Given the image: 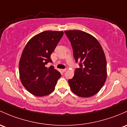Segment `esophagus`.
<instances>
[{
	"instance_id": "obj_1",
	"label": "esophagus",
	"mask_w": 127,
	"mask_h": 127,
	"mask_svg": "<svg viewBox=\"0 0 127 127\" xmlns=\"http://www.w3.org/2000/svg\"><path fill=\"white\" fill-rule=\"evenodd\" d=\"M66 70H67V69H62V72H66Z\"/></svg>"
}]
</instances>
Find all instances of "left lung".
<instances>
[{
	"instance_id": "left-lung-1",
	"label": "left lung",
	"mask_w": 127,
	"mask_h": 127,
	"mask_svg": "<svg viewBox=\"0 0 127 127\" xmlns=\"http://www.w3.org/2000/svg\"><path fill=\"white\" fill-rule=\"evenodd\" d=\"M72 47L74 59L79 63L72 78L68 83L77 95L89 97L103 86L106 77V61L103 50L93 36L81 30L64 32Z\"/></svg>"
}]
</instances>
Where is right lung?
<instances>
[{"mask_svg":"<svg viewBox=\"0 0 127 127\" xmlns=\"http://www.w3.org/2000/svg\"><path fill=\"white\" fill-rule=\"evenodd\" d=\"M63 34V32H42L29 40L24 49L19 64L20 79L33 95L42 97L55 90L61 74L53 66L46 65L52 63L50 55Z\"/></svg>","mask_w":127,"mask_h":127,"instance_id":"right-lung-1","label":"right lung"}]
</instances>
